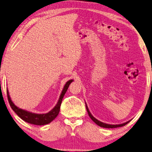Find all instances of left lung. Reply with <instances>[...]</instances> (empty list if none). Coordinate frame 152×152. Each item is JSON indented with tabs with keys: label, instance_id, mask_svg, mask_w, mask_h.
Instances as JSON below:
<instances>
[{
	"label": "left lung",
	"instance_id": "1",
	"mask_svg": "<svg viewBox=\"0 0 152 152\" xmlns=\"http://www.w3.org/2000/svg\"><path fill=\"white\" fill-rule=\"evenodd\" d=\"M86 110H87V112H88V115H89V116H90L91 118L93 120V121L94 122H95V123L97 124L98 125V126H101V127H103V128L113 129V128H117V127H121V126H124V125H126V124H128L129 122H130V121H128V122H125V123H123V124H115V125H114V124H113V125H112V124H107L103 123V122H102L99 121L98 120H97V119L95 118H94V117L93 116L92 114H91V113H90V112H89V110H88V109L87 106H86Z\"/></svg>",
	"mask_w": 152,
	"mask_h": 152
}]
</instances>
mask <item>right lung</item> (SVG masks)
I'll use <instances>...</instances> for the list:
<instances>
[{
  "mask_svg": "<svg viewBox=\"0 0 152 152\" xmlns=\"http://www.w3.org/2000/svg\"><path fill=\"white\" fill-rule=\"evenodd\" d=\"M73 81L72 80H70L67 81L66 85L64 86V88L62 91L61 95H60L59 99L57 102V105H55V107L50 110L49 112L47 113V114H34V113H31L27 112V111L21 110L20 108H19L14 105V103L12 102L11 100V98L9 97V92L7 90V98H8V101L10 106L12 108L14 112H15L19 117H20L21 119L24 120L25 122H27L30 124H35V125H45L50 123V122H52L55 118L57 116V115L59 114L60 107H61V104L62 102V99L65 94H66V91L68 88L69 85Z\"/></svg>",
  "mask_w": 152,
  "mask_h": 152,
  "instance_id": "add662e5",
  "label": "right lung"
}]
</instances>
